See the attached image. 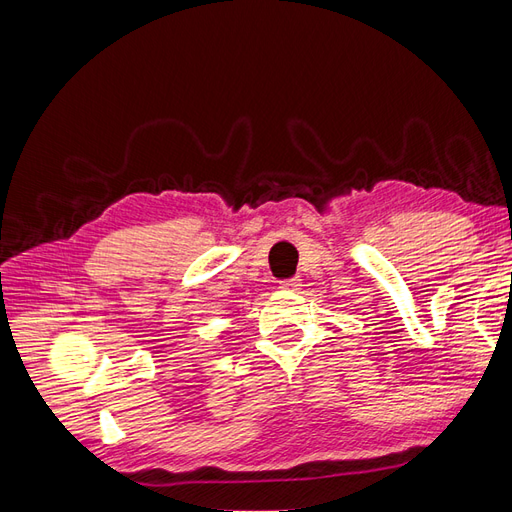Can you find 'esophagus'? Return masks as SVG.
<instances>
[{"label": "esophagus", "instance_id": "34e87169", "mask_svg": "<svg viewBox=\"0 0 512 512\" xmlns=\"http://www.w3.org/2000/svg\"><path fill=\"white\" fill-rule=\"evenodd\" d=\"M299 286H301L299 277H288V280L280 282V288H284V290H297Z\"/></svg>", "mask_w": 512, "mask_h": 512}]
</instances>
